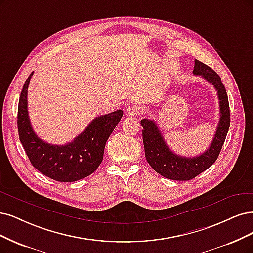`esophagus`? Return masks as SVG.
Here are the masks:
<instances>
[{"instance_id":"esophagus-1","label":"esophagus","mask_w":253,"mask_h":253,"mask_svg":"<svg viewBox=\"0 0 253 253\" xmlns=\"http://www.w3.org/2000/svg\"><path fill=\"white\" fill-rule=\"evenodd\" d=\"M140 112H141L140 108H139L138 106H135V104H132V106H129L126 109V115H128V116H136V115L140 114Z\"/></svg>"}]
</instances>
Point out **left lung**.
<instances>
[{
    "mask_svg": "<svg viewBox=\"0 0 253 253\" xmlns=\"http://www.w3.org/2000/svg\"><path fill=\"white\" fill-rule=\"evenodd\" d=\"M193 73L201 75L211 84L217 93L220 106V121L210 147L201 155L196 157H182L173 153L164 141L163 136L156 123L151 119L141 120L142 138L145 158L151 167L159 175L177 181H188L206 170L215 162L230 126L229 102L226 89L217 75L211 67L195 59Z\"/></svg>",
    "mask_w": 253,
    "mask_h": 253,
    "instance_id": "obj_1",
    "label": "left lung"
}]
</instances>
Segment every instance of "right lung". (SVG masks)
Returning a JSON list of instances; mask_svg holds the SVG:
<instances>
[{"label": "right lung", "mask_w": 253, "mask_h": 253, "mask_svg": "<svg viewBox=\"0 0 253 253\" xmlns=\"http://www.w3.org/2000/svg\"><path fill=\"white\" fill-rule=\"evenodd\" d=\"M32 75L33 72L24 84L17 109L20 140L31 164L42 175L58 182H74L90 176L102 161L104 146L123 117V110L94 118L71 142L50 144L37 136L30 124L27 93Z\"/></svg>", "instance_id": "1"}]
</instances>
